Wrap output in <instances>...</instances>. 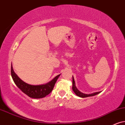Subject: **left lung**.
<instances>
[{
	"label": "left lung",
	"instance_id": "1",
	"mask_svg": "<svg viewBox=\"0 0 125 125\" xmlns=\"http://www.w3.org/2000/svg\"><path fill=\"white\" fill-rule=\"evenodd\" d=\"M72 89H73V91H74V92L75 93V94H76L77 96H78L80 97H83V98L90 97V96H95V95H96V94H100V93L101 92H94V93H92V94H83V92H81V91H80L78 89H77L76 86H75V81H74L73 76Z\"/></svg>",
	"mask_w": 125,
	"mask_h": 125
}]
</instances>
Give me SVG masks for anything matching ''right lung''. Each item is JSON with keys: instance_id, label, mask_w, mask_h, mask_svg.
Wrapping results in <instances>:
<instances>
[{"instance_id": "add662e5", "label": "right lung", "mask_w": 125, "mask_h": 125, "mask_svg": "<svg viewBox=\"0 0 125 125\" xmlns=\"http://www.w3.org/2000/svg\"><path fill=\"white\" fill-rule=\"evenodd\" d=\"M11 74L14 83L19 89H20L21 91L29 97L33 99H40L45 97L50 94L53 90L58 78L61 75V74H59L53 78L51 81L44 84L33 85L23 81L14 72L12 64L11 67Z\"/></svg>"}]
</instances>
